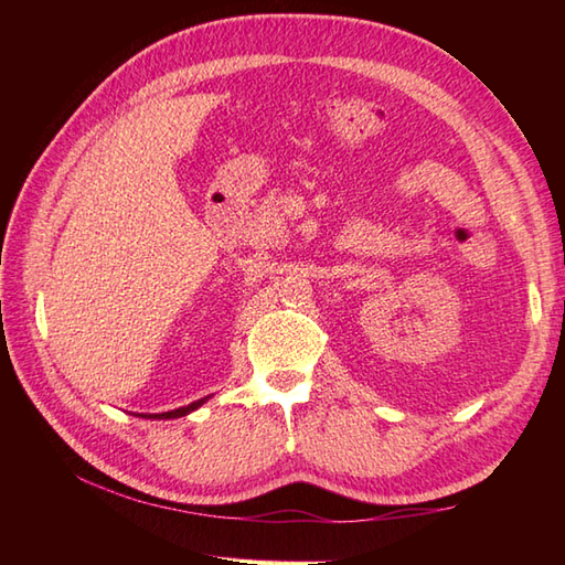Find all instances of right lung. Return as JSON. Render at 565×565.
Masks as SVG:
<instances>
[{
  "label": "right lung",
  "instance_id": "add662e5",
  "mask_svg": "<svg viewBox=\"0 0 565 565\" xmlns=\"http://www.w3.org/2000/svg\"><path fill=\"white\" fill-rule=\"evenodd\" d=\"M211 398V395H206V398H201V401H194V403H189V405H184V407H177V411H167V413H142V415H138V417H146V419H174V417H184V415H189V413H194V411H199V407L206 403Z\"/></svg>",
  "mask_w": 565,
  "mask_h": 565
}]
</instances>
